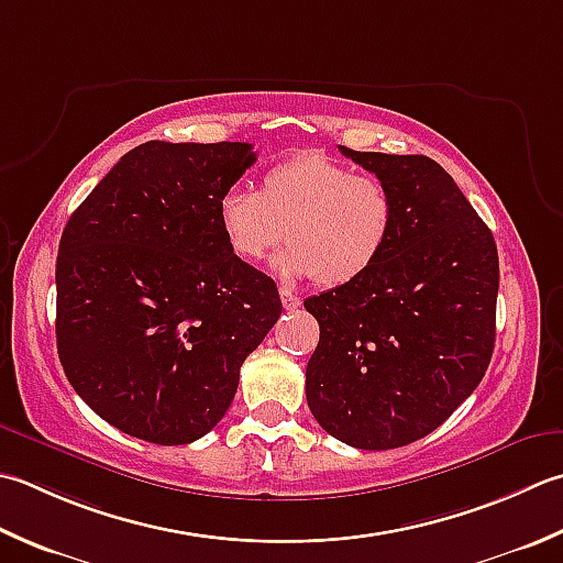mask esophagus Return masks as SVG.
<instances>
[{"label":"esophagus","instance_id":"1","mask_svg":"<svg viewBox=\"0 0 563 563\" xmlns=\"http://www.w3.org/2000/svg\"><path fill=\"white\" fill-rule=\"evenodd\" d=\"M280 300H283V307L285 310H297L300 307V297H297L290 288H280Z\"/></svg>","mask_w":563,"mask_h":563}]
</instances>
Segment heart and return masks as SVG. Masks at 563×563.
I'll list each match as a JSON object with an SVG mask.
<instances>
[{"label": "heart", "mask_w": 563, "mask_h": 563, "mask_svg": "<svg viewBox=\"0 0 563 563\" xmlns=\"http://www.w3.org/2000/svg\"><path fill=\"white\" fill-rule=\"evenodd\" d=\"M217 224L239 261L258 263L285 241L275 258L283 280L317 278L344 288L368 275L390 249L398 229V200L388 180L356 173L324 153L275 163L261 192L231 185L217 200Z\"/></svg>", "instance_id": "obj_1"}]
</instances>
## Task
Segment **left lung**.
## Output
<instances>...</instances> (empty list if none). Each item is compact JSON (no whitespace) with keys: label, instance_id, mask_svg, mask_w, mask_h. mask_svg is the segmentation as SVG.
Listing matches in <instances>:
<instances>
[{"label":"left lung","instance_id":"8db88e82","mask_svg":"<svg viewBox=\"0 0 563 563\" xmlns=\"http://www.w3.org/2000/svg\"><path fill=\"white\" fill-rule=\"evenodd\" d=\"M339 148L388 180L398 229L368 275L305 300L319 322L307 405L339 442L398 449L434 432L486 376L498 249L437 161Z\"/></svg>","mask_w":563,"mask_h":563}]
</instances>
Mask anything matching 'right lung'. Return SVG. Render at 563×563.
Instances as JSON below:
<instances>
[{"label": "right lung", "mask_w": 563, "mask_h": 563, "mask_svg": "<svg viewBox=\"0 0 563 563\" xmlns=\"http://www.w3.org/2000/svg\"><path fill=\"white\" fill-rule=\"evenodd\" d=\"M253 161L251 143L146 141L63 229L58 356L75 393L124 434L163 446L205 437L278 322L275 283L217 224L219 195Z\"/></svg>", "instance_id": "1"}]
</instances>
